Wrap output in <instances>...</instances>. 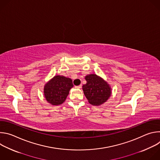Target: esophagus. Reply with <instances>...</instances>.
<instances>
[{
    "instance_id": "1",
    "label": "esophagus",
    "mask_w": 160,
    "mask_h": 160,
    "mask_svg": "<svg viewBox=\"0 0 160 160\" xmlns=\"http://www.w3.org/2000/svg\"><path fill=\"white\" fill-rule=\"evenodd\" d=\"M82 87V85H77V86H75V88H80Z\"/></svg>"
}]
</instances>
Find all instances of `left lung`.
I'll use <instances>...</instances> for the list:
<instances>
[{
  "label": "left lung",
  "instance_id": "left-lung-1",
  "mask_svg": "<svg viewBox=\"0 0 160 160\" xmlns=\"http://www.w3.org/2000/svg\"><path fill=\"white\" fill-rule=\"evenodd\" d=\"M85 80L87 83L82 86V88L88 102L94 106H99L105 102L111 93L108 83L94 74L86 76Z\"/></svg>",
  "mask_w": 160,
  "mask_h": 160
}]
</instances>
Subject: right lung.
Wrapping results in <instances>:
<instances>
[{
	"mask_svg": "<svg viewBox=\"0 0 160 160\" xmlns=\"http://www.w3.org/2000/svg\"><path fill=\"white\" fill-rule=\"evenodd\" d=\"M73 87L72 79L60 75L55 76L44 87L45 98L52 105H60L64 102Z\"/></svg>",
	"mask_w": 160,
	"mask_h": 160,
	"instance_id": "right-lung-1",
	"label": "right lung"
}]
</instances>
